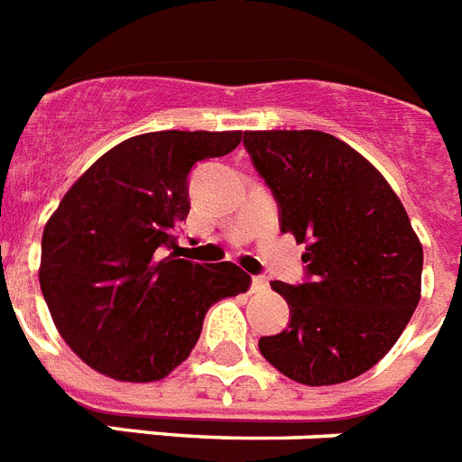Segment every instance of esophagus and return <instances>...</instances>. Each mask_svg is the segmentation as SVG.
Listing matches in <instances>:
<instances>
[{"label": "esophagus", "instance_id": "1", "mask_svg": "<svg viewBox=\"0 0 462 462\" xmlns=\"http://www.w3.org/2000/svg\"><path fill=\"white\" fill-rule=\"evenodd\" d=\"M254 291H265L267 289V279L265 277H254Z\"/></svg>", "mask_w": 462, "mask_h": 462}]
</instances>
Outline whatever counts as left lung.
<instances>
[{
  "label": "left lung",
  "mask_w": 462,
  "mask_h": 462,
  "mask_svg": "<svg viewBox=\"0 0 462 462\" xmlns=\"http://www.w3.org/2000/svg\"><path fill=\"white\" fill-rule=\"evenodd\" d=\"M279 204L282 232L305 244L308 282H273L291 324L258 350L303 385H338L381 362L420 300L422 244L404 204L355 147L324 131H244Z\"/></svg>",
  "instance_id": "1"
}]
</instances>
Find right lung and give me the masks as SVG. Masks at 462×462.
<instances>
[{"label":"right lung","mask_w":462,"mask_h":462,"mask_svg":"<svg viewBox=\"0 0 462 462\" xmlns=\"http://www.w3.org/2000/svg\"><path fill=\"white\" fill-rule=\"evenodd\" d=\"M242 131H152L126 138L65 192L42 235L40 286L69 350L122 383L162 381L199 340L208 308L249 291L235 263L178 258L188 176ZM174 251L171 252V249Z\"/></svg>","instance_id":"obj_1"}]
</instances>
